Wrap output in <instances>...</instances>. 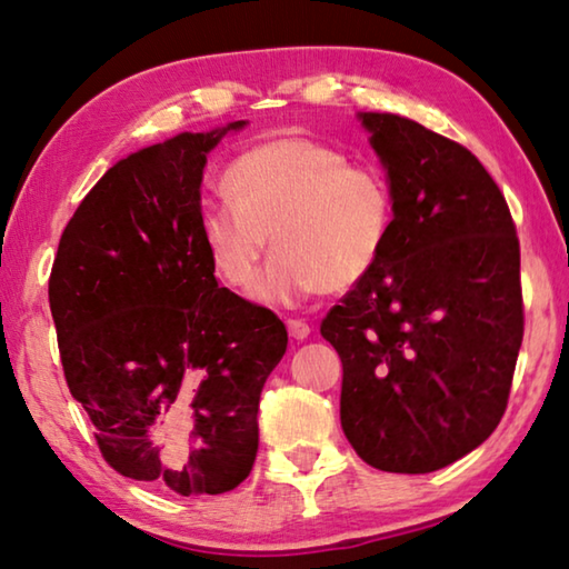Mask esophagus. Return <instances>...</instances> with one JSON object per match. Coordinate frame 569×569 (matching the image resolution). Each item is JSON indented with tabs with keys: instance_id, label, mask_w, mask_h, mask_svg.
<instances>
[{
	"instance_id": "1",
	"label": "esophagus",
	"mask_w": 569,
	"mask_h": 569,
	"mask_svg": "<svg viewBox=\"0 0 569 569\" xmlns=\"http://www.w3.org/2000/svg\"><path fill=\"white\" fill-rule=\"evenodd\" d=\"M286 326H288V333H291V339L296 341H303L308 339V333H311V326H308L303 319H288Z\"/></svg>"
}]
</instances>
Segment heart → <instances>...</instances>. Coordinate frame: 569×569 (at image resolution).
I'll use <instances>...</instances> for the list:
<instances>
[{
    "mask_svg": "<svg viewBox=\"0 0 569 569\" xmlns=\"http://www.w3.org/2000/svg\"><path fill=\"white\" fill-rule=\"evenodd\" d=\"M230 200L200 208L198 228L213 271L248 288L271 238L276 250L253 298L293 306L316 293L351 291L389 246L397 200L371 166L308 138H276L246 150L226 170Z\"/></svg>",
    "mask_w": 569,
    "mask_h": 569,
    "instance_id": "1",
    "label": "heart"
}]
</instances>
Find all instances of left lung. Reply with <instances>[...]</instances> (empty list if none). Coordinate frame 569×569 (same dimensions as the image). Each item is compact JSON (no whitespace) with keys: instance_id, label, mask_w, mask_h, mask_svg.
Returning a JSON list of instances; mask_svg holds the SVG:
<instances>
[{"instance_id":"left-lung-1","label":"left lung","mask_w":569,"mask_h":569,"mask_svg":"<svg viewBox=\"0 0 569 569\" xmlns=\"http://www.w3.org/2000/svg\"><path fill=\"white\" fill-rule=\"evenodd\" d=\"M397 200L379 266L321 321L341 356V427L366 465L427 475L507 409L525 333L519 240L502 190L459 146L361 112Z\"/></svg>"}]
</instances>
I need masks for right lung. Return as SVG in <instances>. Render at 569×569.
<instances>
[{
    "mask_svg": "<svg viewBox=\"0 0 569 569\" xmlns=\"http://www.w3.org/2000/svg\"><path fill=\"white\" fill-rule=\"evenodd\" d=\"M132 152L67 223L50 308L67 387L122 477L223 495L253 469L258 401L288 333L220 288L200 240L206 156L228 130Z\"/></svg>",
    "mask_w": 569,
    "mask_h": 569,
    "instance_id": "right-lung-1",
    "label": "right lung"
}]
</instances>
